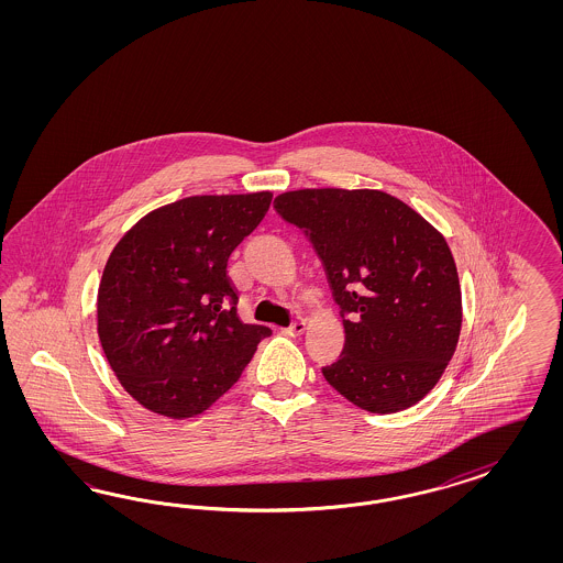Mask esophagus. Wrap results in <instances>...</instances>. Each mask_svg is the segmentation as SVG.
Listing matches in <instances>:
<instances>
[{
    "label": "esophagus",
    "instance_id": "esophagus-1",
    "mask_svg": "<svg viewBox=\"0 0 563 563\" xmlns=\"http://www.w3.org/2000/svg\"><path fill=\"white\" fill-rule=\"evenodd\" d=\"M307 330V322L303 318H297L290 322L289 328H285V334L287 336H301Z\"/></svg>",
    "mask_w": 563,
    "mask_h": 563
}]
</instances>
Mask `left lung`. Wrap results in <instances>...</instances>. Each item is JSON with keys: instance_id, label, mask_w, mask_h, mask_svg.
Here are the masks:
<instances>
[{"instance_id": "8db88e82", "label": "left lung", "mask_w": 563, "mask_h": 563, "mask_svg": "<svg viewBox=\"0 0 563 563\" xmlns=\"http://www.w3.org/2000/svg\"><path fill=\"white\" fill-rule=\"evenodd\" d=\"M274 208L313 245L341 307L344 349L325 382L377 415L417 405L461 336V283L442 233L379 189H297Z\"/></svg>"}]
</instances>
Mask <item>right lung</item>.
Returning <instances> with one entry per match:
<instances>
[{"mask_svg": "<svg viewBox=\"0 0 563 563\" xmlns=\"http://www.w3.org/2000/svg\"><path fill=\"white\" fill-rule=\"evenodd\" d=\"M273 202L271 191L191 196L148 212L102 271L104 357L144 409L205 412L239 379L271 328L243 324L227 262Z\"/></svg>", "mask_w": 563, "mask_h": 563, "instance_id": "1", "label": "right lung"}]
</instances>
